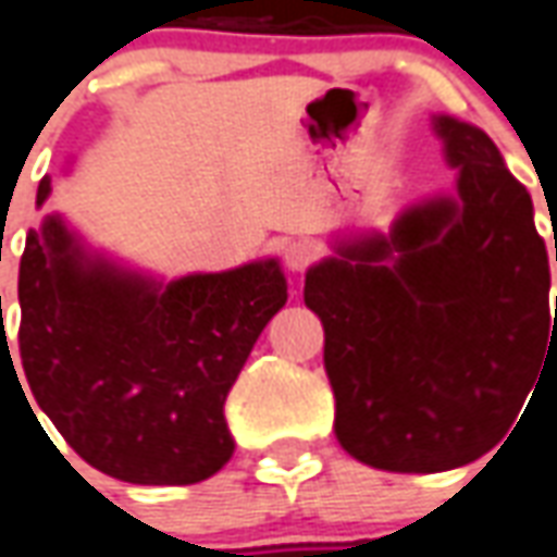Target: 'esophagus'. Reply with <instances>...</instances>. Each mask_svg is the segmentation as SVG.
<instances>
[{"label": "esophagus", "mask_w": 557, "mask_h": 557, "mask_svg": "<svg viewBox=\"0 0 557 557\" xmlns=\"http://www.w3.org/2000/svg\"><path fill=\"white\" fill-rule=\"evenodd\" d=\"M314 260V246L309 239H294L290 246L285 248V267L290 272H306Z\"/></svg>", "instance_id": "34e87169"}]
</instances>
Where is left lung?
Listing matches in <instances>:
<instances>
[{"mask_svg":"<svg viewBox=\"0 0 557 557\" xmlns=\"http://www.w3.org/2000/svg\"><path fill=\"white\" fill-rule=\"evenodd\" d=\"M435 128L459 168V200L408 209L389 239L342 246V258L306 272L335 437L362 465L398 474L486 456L516 423L557 330L528 188L486 132L449 116Z\"/></svg>","mask_w":557,"mask_h":557,"instance_id":"1","label":"left lung"}]
</instances>
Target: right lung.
<instances>
[{"label":"right lung","mask_w":557,"mask_h":557,"mask_svg":"<svg viewBox=\"0 0 557 557\" xmlns=\"http://www.w3.org/2000/svg\"><path fill=\"white\" fill-rule=\"evenodd\" d=\"M17 297L23 374L71 449L125 483L188 486L234 456L224 398L287 282L263 260L152 285L83 258L47 219L26 236Z\"/></svg>","instance_id":"1"}]
</instances>
